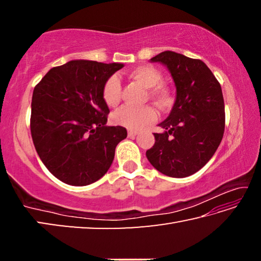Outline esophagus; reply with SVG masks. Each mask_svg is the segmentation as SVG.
<instances>
[{"mask_svg": "<svg viewBox=\"0 0 261 261\" xmlns=\"http://www.w3.org/2000/svg\"><path fill=\"white\" fill-rule=\"evenodd\" d=\"M138 130H129L127 131V136L129 137H135L136 135H138Z\"/></svg>", "mask_w": 261, "mask_h": 261, "instance_id": "34e87169", "label": "esophagus"}]
</instances>
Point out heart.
Returning a JSON list of instances; mask_svg holds the SVG:
<instances>
[{
	"mask_svg": "<svg viewBox=\"0 0 261 261\" xmlns=\"http://www.w3.org/2000/svg\"><path fill=\"white\" fill-rule=\"evenodd\" d=\"M127 77L131 81L140 84L141 86L149 88L148 96L155 101L159 106H167L169 102V91L162 85V74L151 64L138 65L127 72ZM122 86L116 76L109 77L105 82L102 87V98L109 107L117 106L121 100ZM156 113L151 106L144 107H123L114 114V122L118 125L125 126L127 129H139L155 121Z\"/></svg>",
	"mask_w": 261,
	"mask_h": 261,
	"instance_id": "heart-1",
	"label": "heart"
}]
</instances>
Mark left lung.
<instances>
[{"instance_id": "1", "label": "left lung", "mask_w": 261, "mask_h": 261, "mask_svg": "<svg viewBox=\"0 0 261 261\" xmlns=\"http://www.w3.org/2000/svg\"><path fill=\"white\" fill-rule=\"evenodd\" d=\"M166 65L176 86V101L166 131L154 134L155 143L146 151L151 165L169 177H188L201 169L222 140L226 123L221 85L200 60L175 51H162L151 59Z\"/></svg>"}]
</instances>
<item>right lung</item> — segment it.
Segmentation results:
<instances>
[{
	"mask_svg": "<svg viewBox=\"0 0 261 261\" xmlns=\"http://www.w3.org/2000/svg\"><path fill=\"white\" fill-rule=\"evenodd\" d=\"M122 63L76 60L50 69L34 87L31 135L50 173L74 187L94 183L112 166L115 148L126 138L123 126H107L105 82Z\"/></svg>",
	"mask_w": 261,
	"mask_h": 261,
	"instance_id": "right-lung-1",
	"label": "right lung"
}]
</instances>
